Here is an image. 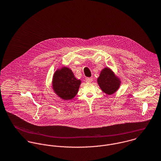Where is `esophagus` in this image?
<instances>
[{"mask_svg":"<svg viewBox=\"0 0 161 161\" xmlns=\"http://www.w3.org/2000/svg\"><path fill=\"white\" fill-rule=\"evenodd\" d=\"M93 80V78L92 77H87L86 79V82H91Z\"/></svg>","mask_w":161,"mask_h":161,"instance_id":"34e87169","label":"esophagus"}]
</instances>
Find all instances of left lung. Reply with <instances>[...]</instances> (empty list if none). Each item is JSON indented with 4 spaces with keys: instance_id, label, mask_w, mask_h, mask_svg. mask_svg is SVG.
Listing matches in <instances>:
<instances>
[{
    "instance_id": "8db88e82",
    "label": "left lung",
    "mask_w": 161,
    "mask_h": 161,
    "mask_svg": "<svg viewBox=\"0 0 161 161\" xmlns=\"http://www.w3.org/2000/svg\"><path fill=\"white\" fill-rule=\"evenodd\" d=\"M97 83L102 92L110 95L118 90L121 86V80L112 69L105 68L101 70L97 78Z\"/></svg>"
}]
</instances>
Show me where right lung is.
Wrapping results in <instances>:
<instances>
[{
    "label": "right lung",
    "instance_id": "obj_1",
    "mask_svg": "<svg viewBox=\"0 0 161 161\" xmlns=\"http://www.w3.org/2000/svg\"><path fill=\"white\" fill-rule=\"evenodd\" d=\"M80 84L81 80L75 77L71 69L62 66L53 74L52 89L60 98L69 100L75 97Z\"/></svg>",
    "mask_w": 161,
    "mask_h": 161
}]
</instances>
